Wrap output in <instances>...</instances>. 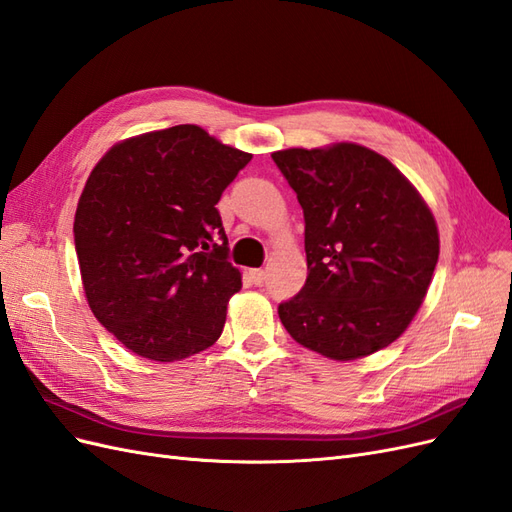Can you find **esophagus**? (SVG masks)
Wrapping results in <instances>:
<instances>
[{"label":"esophagus","instance_id":"esophagus-1","mask_svg":"<svg viewBox=\"0 0 512 512\" xmlns=\"http://www.w3.org/2000/svg\"><path fill=\"white\" fill-rule=\"evenodd\" d=\"M265 277H267V273L262 271V269H250V280H252L256 286L265 284Z\"/></svg>","mask_w":512,"mask_h":512}]
</instances>
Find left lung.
<instances>
[{
  "mask_svg": "<svg viewBox=\"0 0 512 512\" xmlns=\"http://www.w3.org/2000/svg\"><path fill=\"white\" fill-rule=\"evenodd\" d=\"M305 218L307 280L277 314L292 339L335 361L406 331L438 265V226L412 183L354 143L271 153Z\"/></svg>",
  "mask_w": 512,
  "mask_h": 512,
  "instance_id": "1",
  "label": "left lung"
}]
</instances>
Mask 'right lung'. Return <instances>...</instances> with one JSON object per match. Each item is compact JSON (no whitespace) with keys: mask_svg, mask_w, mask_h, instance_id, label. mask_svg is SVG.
I'll return each instance as SVG.
<instances>
[{"mask_svg":"<svg viewBox=\"0 0 512 512\" xmlns=\"http://www.w3.org/2000/svg\"><path fill=\"white\" fill-rule=\"evenodd\" d=\"M250 160L185 123L128 138L91 170L74 247L91 312L128 350L168 363L222 335L241 273L215 205Z\"/></svg>","mask_w":512,"mask_h":512,"instance_id":"add662e5","label":"right lung"}]
</instances>
